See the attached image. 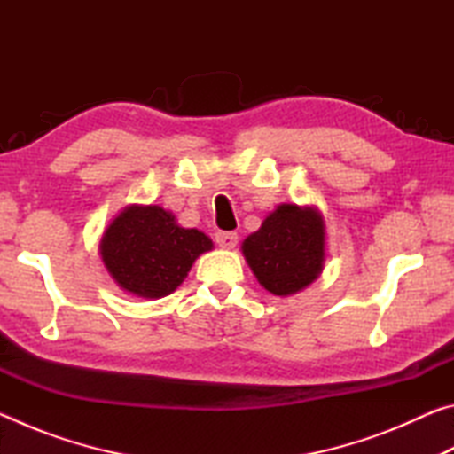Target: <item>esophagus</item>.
<instances>
[{
    "label": "esophagus",
    "mask_w": 454,
    "mask_h": 454,
    "mask_svg": "<svg viewBox=\"0 0 454 454\" xmlns=\"http://www.w3.org/2000/svg\"><path fill=\"white\" fill-rule=\"evenodd\" d=\"M236 242H238L236 232H216V244L222 246V248H234Z\"/></svg>",
    "instance_id": "esophagus-1"
}]
</instances>
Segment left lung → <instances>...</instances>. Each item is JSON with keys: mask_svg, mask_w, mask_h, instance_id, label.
<instances>
[{"mask_svg": "<svg viewBox=\"0 0 454 454\" xmlns=\"http://www.w3.org/2000/svg\"><path fill=\"white\" fill-rule=\"evenodd\" d=\"M242 254L262 286L276 296L296 294L325 268V220L312 206L280 204L258 232L242 242Z\"/></svg>", "mask_w": 454, "mask_h": 454, "instance_id": "left-lung-1", "label": "left lung"}]
</instances>
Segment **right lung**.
<instances>
[{
	"instance_id": "obj_1",
	"label": "right lung",
	"mask_w": 454,
	"mask_h": 454,
	"mask_svg": "<svg viewBox=\"0 0 454 454\" xmlns=\"http://www.w3.org/2000/svg\"><path fill=\"white\" fill-rule=\"evenodd\" d=\"M212 246L200 230L178 226L162 206L132 204L106 228L99 254L121 290L162 298L180 286L196 258Z\"/></svg>"
}]
</instances>
